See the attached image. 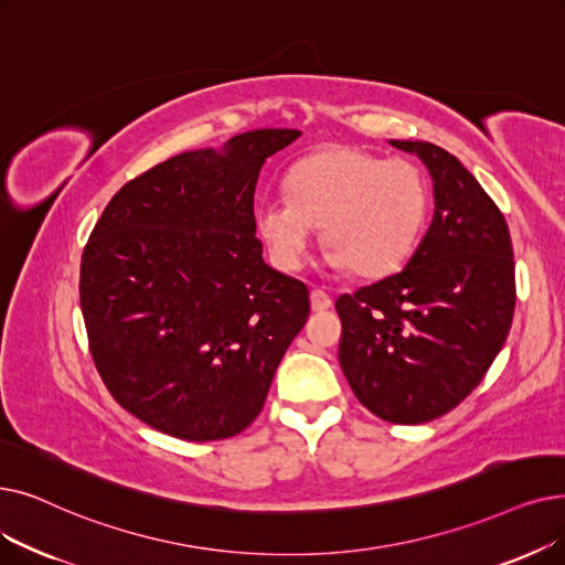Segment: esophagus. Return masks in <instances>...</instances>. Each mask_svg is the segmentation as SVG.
<instances>
[{
    "label": "esophagus",
    "instance_id": "34e87169",
    "mask_svg": "<svg viewBox=\"0 0 565 565\" xmlns=\"http://www.w3.org/2000/svg\"><path fill=\"white\" fill-rule=\"evenodd\" d=\"M309 298H311V309L313 311H326V309L332 307V298L321 288H313Z\"/></svg>",
    "mask_w": 565,
    "mask_h": 565
}]
</instances>
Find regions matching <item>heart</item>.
<instances>
[{
  "mask_svg": "<svg viewBox=\"0 0 565 565\" xmlns=\"http://www.w3.org/2000/svg\"><path fill=\"white\" fill-rule=\"evenodd\" d=\"M286 193L258 203L256 228L275 265L298 273L318 226L326 224V263L381 277L399 267L423 233L429 189L406 159H381L358 147H330L290 168Z\"/></svg>",
  "mask_w": 565,
  "mask_h": 565,
  "instance_id": "1",
  "label": "heart"
}]
</instances>
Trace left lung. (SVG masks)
Here are the masks:
<instances>
[{"instance_id": "left-lung-1", "label": "left lung", "mask_w": 565, "mask_h": 565, "mask_svg": "<svg viewBox=\"0 0 565 565\" xmlns=\"http://www.w3.org/2000/svg\"><path fill=\"white\" fill-rule=\"evenodd\" d=\"M434 182V218L406 267L337 300L339 364L364 408L423 425L478 387L503 349L514 311L508 224L444 147L390 140Z\"/></svg>"}]
</instances>
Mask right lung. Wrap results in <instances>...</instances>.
<instances>
[{
    "label": "right lung",
    "instance_id": "1",
    "mask_svg": "<svg viewBox=\"0 0 565 565\" xmlns=\"http://www.w3.org/2000/svg\"><path fill=\"white\" fill-rule=\"evenodd\" d=\"M298 129H256L121 186L81 263L96 370L145 425L193 444L247 429L309 316V290L263 260L254 193Z\"/></svg>",
    "mask_w": 565,
    "mask_h": 565
}]
</instances>
